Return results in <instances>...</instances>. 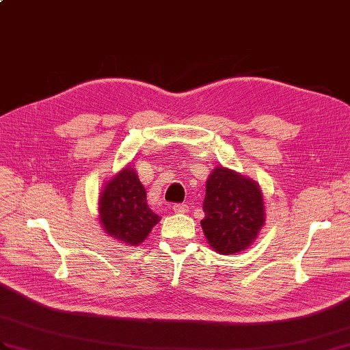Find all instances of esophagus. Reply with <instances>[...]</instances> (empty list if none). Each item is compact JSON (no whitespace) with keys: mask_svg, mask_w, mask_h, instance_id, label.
Wrapping results in <instances>:
<instances>
[{"mask_svg":"<svg viewBox=\"0 0 350 350\" xmlns=\"http://www.w3.org/2000/svg\"><path fill=\"white\" fill-rule=\"evenodd\" d=\"M172 209L176 212V214H187L189 212V204L185 203H175Z\"/></svg>","mask_w":350,"mask_h":350,"instance_id":"34e87169","label":"esophagus"}]
</instances>
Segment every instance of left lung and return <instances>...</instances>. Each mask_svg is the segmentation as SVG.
<instances>
[{"mask_svg":"<svg viewBox=\"0 0 350 350\" xmlns=\"http://www.w3.org/2000/svg\"><path fill=\"white\" fill-rule=\"evenodd\" d=\"M203 233L219 254L248 248L264 224L260 187L233 170L217 167L208 178L203 200Z\"/></svg>","mask_w":350,"mask_h":350,"instance_id":"1","label":"left lung"}]
</instances>
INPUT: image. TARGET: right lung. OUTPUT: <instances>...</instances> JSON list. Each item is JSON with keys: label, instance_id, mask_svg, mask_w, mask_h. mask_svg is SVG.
Segmentation results:
<instances>
[{"label": "right lung", "instance_id": "obj_1", "mask_svg": "<svg viewBox=\"0 0 350 350\" xmlns=\"http://www.w3.org/2000/svg\"><path fill=\"white\" fill-rule=\"evenodd\" d=\"M99 219L105 232L129 245L141 243L160 217L147 204V193L132 167L111 180L99 199Z\"/></svg>", "mask_w": 350, "mask_h": 350}]
</instances>
